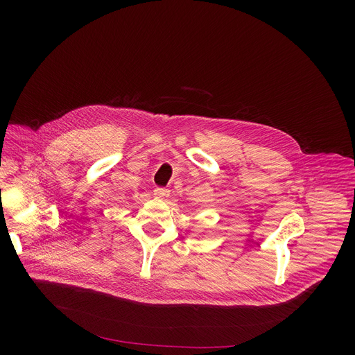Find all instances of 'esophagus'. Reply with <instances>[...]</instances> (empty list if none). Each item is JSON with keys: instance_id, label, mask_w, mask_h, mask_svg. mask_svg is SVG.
Returning a JSON list of instances; mask_svg holds the SVG:
<instances>
[{"instance_id": "esophagus-1", "label": "esophagus", "mask_w": 355, "mask_h": 355, "mask_svg": "<svg viewBox=\"0 0 355 355\" xmlns=\"http://www.w3.org/2000/svg\"><path fill=\"white\" fill-rule=\"evenodd\" d=\"M155 195L157 196V198H166V196H168L170 195V191L167 189V188H163V187H157V188H155Z\"/></svg>"}]
</instances>
